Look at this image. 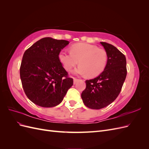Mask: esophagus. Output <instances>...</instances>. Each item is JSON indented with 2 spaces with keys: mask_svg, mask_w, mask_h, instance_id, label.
<instances>
[{
  "mask_svg": "<svg viewBox=\"0 0 149 149\" xmlns=\"http://www.w3.org/2000/svg\"><path fill=\"white\" fill-rule=\"evenodd\" d=\"M79 81L78 79L76 78H73V83H74V84H76V83H77V81Z\"/></svg>",
  "mask_w": 149,
  "mask_h": 149,
  "instance_id": "obj_1",
  "label": "esophagus"
}]
</instances>
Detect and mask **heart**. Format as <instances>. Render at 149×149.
<instances>
[{
  "label": "heart",
  "mask_w": 149,
  "mask_h": 149,
  "mask_svg": "<svg viewBox=\"0 0 149 149\" xmlns=\"http://www.w3.org/2000/svg\"><path fill=\"white\" fill-rule=\"evenodd\" d=\"M70 52L61 51L58 54V59L66 71H71L79 62L80 65L74 71L76 74H88L89 77H94L101 74L106 66V50L96 45L76 43L71 47Z\"/></svg>",
  "instance_id": "1"
}]
</instances>
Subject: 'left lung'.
Returning a JSON list of instances; mask_svg holds the SVG:
<instances>
[{"instance_id":"1","label":"left lung","mask_w":149,"mask_h":149,"mask_svg":"<svg viewBox=\"0 0 149 149\" xmlns=\"http://www.w3.org/2000/svg\"><path fill=\"white\" fill-rule=\"evenodd\" d=\"M107 55L106 66L97 77L86 81V87L81 93L84 105L100 109L109 105L118 97L127 76L126 58L111 44L101 42Z\"/></svg>"}]
</instances>
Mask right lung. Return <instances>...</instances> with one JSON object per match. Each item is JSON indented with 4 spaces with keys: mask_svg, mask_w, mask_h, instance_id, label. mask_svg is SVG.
<instances>
[{
    "mask_svg": "<svg viewBox=\"0 0 149 149\" xmlns=\"http://www.w3.org/2000/svg\"><path fill=\"white\" fill-rule=\"evenodd\" d=\"M69 42L50 37L40 39L25 52L20 68L26 96L35 104L52 107L59 104L73 84V79L58 59Z\"/></svg>",
    "mask_w": 149,
    "mask_h": 149,
    "instance_id": "add662e5",
    "label": "right lung"
}]
</instances>
